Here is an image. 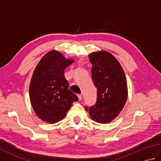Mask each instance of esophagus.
Instances as JSON below:
<instances>
[{
    "instance_id": "1",
    "label": "esophagus",
    "mask_w": 161,
    "mask_h": 161,
    "mask_svg": "<svg viewBox=\"0 0 161 161\" xmlns=\"http://www.w3.org/2000/svg\"><path fill=\"white\" fill-rule=\"evenodd\" d=\"M77 97H78V98H79V100H81V98H82V95H81V94H78V95H77Z\"/></svg>"
}]
</instances>
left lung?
<instances>
[{
    "label": "left lung",
    "instance_id": "1",
    "mask_svg": "<svg viewBox=\"0 0 161 161\" xmlns=\"http://www.w3.org/2000/svg\"><path fill=\"white\" fill-rule=\"evenodd\" d=\"M92 79L97 89V101L87 108L90 117L98 123L107 124L119 114L128 97L125 72L117 59L105 50L91 53Z\"/></svg>",
    "mask_w": 161,
    "mask_h": 161
}]
</instances>
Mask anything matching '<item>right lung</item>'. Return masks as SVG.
Returning <instances> with one entry per match:
<instances>
[{"mask_svg":"<svg viewBox=\"0 0 161 161\" xmlns=\"http://www.w3.org/2000/svg\"><path fill=\"white\" fill-rule=\"evenodd\" d=\"M74 62L59 51L47 53L37 64L30 84V99L36 115L50 124H54L66 115L76 95L68 89L69 84L64 77V70Z\"/></svg>","mask_w":161,"mask_h":161,"instance_id":"add662e5","label":"right lung"}]
</instances>
